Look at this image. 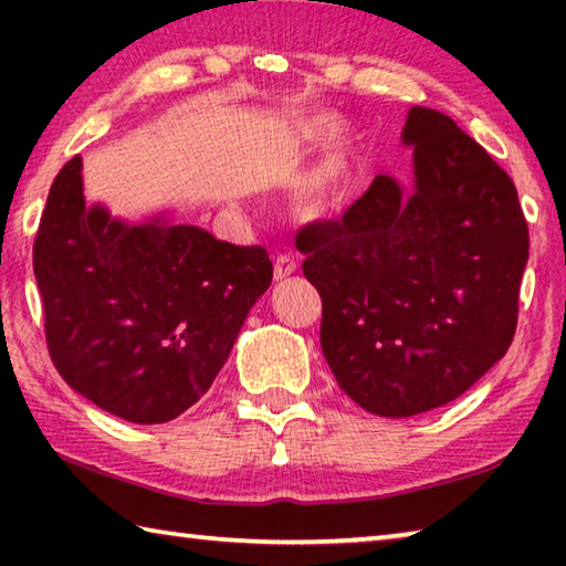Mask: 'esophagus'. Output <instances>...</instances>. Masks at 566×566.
<instances>
[{
    "mask_svg": "<svg viewBox=\"0 0 566 566\" xmlns=\"http://www.w3.org/2000/svg\"><path fill=\"white\" fill-rule=\"evenodd\" d=\"M294 266L296 264H294L292 256L280 254V256H276V262H274V276H276V280H286V276L294 272Z\"/></svg>",
    "mask_w": 566,
    "mask_h": 566,
    "instance_id": "34e87169",
    "label": "esophagus"
}]
</instances>
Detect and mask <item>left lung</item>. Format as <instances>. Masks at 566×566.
I'll return each instance as SVG.
<instances>
[{
	"label": "left lung",
	"instance_id": "obj_1",
	"mask_svg": "<svg viewBox=\"0 0 566 566\" xmlns=\"http://www.w3.org/2000/svg\"><path fill=\"white\" fill-rule=\"evenodd\" d=\"M34 276L66 385L134 424H165L212 387L272 262L167 212L114 217L84 199L76 157L46 197Z\"/></svg>",
	"mask_w": 566,
	"mask_h": 566
}]
</instances>
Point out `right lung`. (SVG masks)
I'll list each match as a JSON object with an SVG mask.
<instances>
[{"mask_svg": "<svg viewBox=\"0 0 566 566\" xmlns=\"http://www.w3.org/2000/svg\"><path fill=\"white\" fill-rule=\"evenodd\" d=\"M401 145L411 187L379 175L296 237L329 369L379 417L442 407L504 357L530 256L514 181L454 119L411 107Z\"/></svg>", "mask_w": 566, "mask_h": 566, "instance_id": "right-lung-1", "label": "right lung"}]
</instances>
